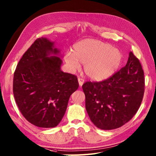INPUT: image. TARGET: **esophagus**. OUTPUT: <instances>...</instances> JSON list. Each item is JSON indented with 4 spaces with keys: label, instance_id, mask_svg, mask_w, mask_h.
<instances>
[{
    "label": "esophagus",
    "instance_id": "obj_1",
    "mask_svg": "<svg viewBox=\"0 0 156 156\" xmlns=\"http://www.w3.org/2000/svg\"><path fill=\"white\" fill-rule=\"evenodd\" d=\"M78 81H79V85L80 86H82L83 85V84L84 83V82H85V80L83 79H82V78H78Z\"/></svg>",
    "mask_w": 156,
    "mask_h": 156
}]
</instances>
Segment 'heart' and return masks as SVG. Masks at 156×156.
I'll use <instances>...</instances> for the list:
<instances>
[{"mask_svg": "<svg viewBox=\"0 0 156 156\" xmlns=\"http://www.w3.org/2000/svg\"><path fill=\"white\" fill-rule=\"evenodd\" d=\"M121 51L111 44L94 39H85L73 45V53L67 51L65 60L71 71L84 63L86 75L94 80H103L115 73L122 62Z\"/></svg>", "mask_w": 156, "mask_h": 156, "instance_id": "1", "label": "heart"}]
</instances>
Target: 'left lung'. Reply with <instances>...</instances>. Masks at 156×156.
<instances>
[{"label": "left lung", "mask_w": 156, "mask_h": 156, "mask_svg": "<svg viewBox=\"0 0 156 156\" xmlns=\"http://www.w3.org/2000/svg\"><path fill=\"white\" fill-rule=\"evenodd\" d=\"M82 88L93 123L101 129H116L131 120L140 108L145 90L144 70L130 52L125 67L103 81L85 82Z\"/></svg>", "instance_id": "obj_1"}]
</instances>
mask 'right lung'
Returning <instances> with one entry per match:
<instances>
[{
	"instance_id": "add662e5",
	"label": "right lung",
	"mask_w": 156,
	"mask_h": 156,
	"mask_svg": "<svg viewBox=\"0 0 156 156\" xmlns=\"http://www.w3.org/2000/svg\"><path fill=\"white\" fill-rule=\"evenodd\" d=\"M54 43L39 38L20 58L14 73L13 94L24 117L33 125L56 127L69 98L79 87L77 76L61 70L62 61Z\"/></svg>"
}]
</instances>
